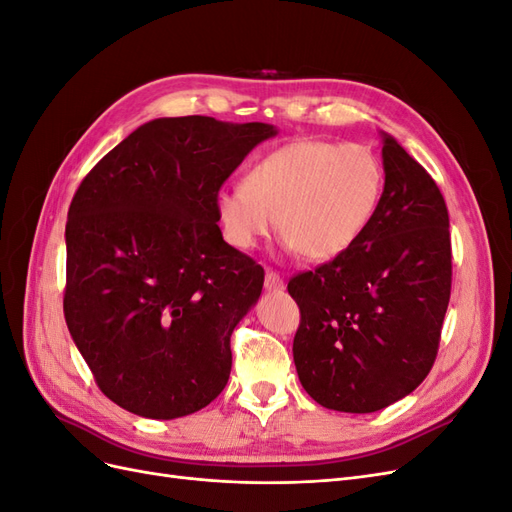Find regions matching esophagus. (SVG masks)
<instances>
[{"mask_svg":"<svg viewBox=\"0 0 512 512\" xmlns=\"http://www.w3.org/2000/svg\"><path fill=\"white\" fill-rule=\"evenodd\" d=\"M265 288L269 292H277V290H284V280L275 271H267L265 275Z\"/></svg>","mask_w":512,"mask_h":512,"instance_id":"esophagus-1","label":"esophagus"}]
</instances>
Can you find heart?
Masks as SVG:
<instances>
[{
	"mask_svg": "<svg viewBox=\"0 0 512 512\" xmlns=\"http://www.w3.org/2000/svg\"><path fill=\"white\" fill-rule=\"evenodd\" d=\"M384 173L363 145L294 141L271 151L243 185L215 194V215L237 250H252L280 228L286 247L305 260L342 256L378 209Z\"/></svg>",
	"mask_w": 512,
	"mask_h": 512,
	"instance_id": "1",
	"label": "heart"
}]
</instances>
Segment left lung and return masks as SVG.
Listing matches in <instances>:
<instances>
[{
	"label": "left lung",
	"instance_id": "8db88e82",
	"mask_svg": "<svg viewBox=\"0 0 512 512\" xmlns=\"http://www.w3.org/2000/svg\"><path fill=\"white\" fill-rule=\"evenodd\" d=\"M384 190L350 250L294 275L292 356L320 406L367 414L410 395L436 361L451 299V232L436 181L380 132Z\"/></svg>",
	"mask_w": 512,
	"mask_h": 512
}]
</instances>
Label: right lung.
I'll return each mask as SVG.
<instances>
[{
	"instance_id": "1",
	"label": "right lung",
	"mask_w": 512,
	"mask_h": 512,
	"mask_svg": "<svg viewBox=\"0 0 512 512\" xmlns=\"http://www.w3.org/2000/svg\"><path fill=\"white\" fill-rule=\"evenodd\" d=\"M271 123L162 117L89 170L66 224L68 331L100 391L145 418L209 406L265 271L228 245L215 194Z\"/></svg>"
}]
</instances>
